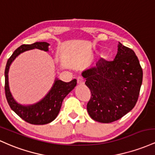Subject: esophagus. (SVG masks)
Segmentation results:
<instances>
[{"instance_id": "obj_1", "label": "esophagus", "mask_w": 155, "mask_h": 155, "mask_svg": "<svg viewBox=\"0 0 155 155\" xmlns=\"http://www.w3.org/2000/svg\"><path fill=\"white\" fill-rule=\"evenodd\" d=\"M77 83H78V85H83V83H84V81H83L82 78L78 77V79H77Z\"/></svg>"}]
</instances>
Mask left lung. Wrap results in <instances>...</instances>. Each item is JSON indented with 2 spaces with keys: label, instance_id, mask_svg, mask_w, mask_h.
Returning a JSON list of instances; mask_svg holds the SVG:
<instances>
[{
  "label": "left lung",
  "instance_id": "obj_1",
  "mask_svg": "<svg viewBox=\"0 0 155 155\" xmlns=\"http://www.w3.org/2000/svg\"><path fill=\"white\" fill-rule=\"evenodd\" d=\"M91 91L87 110L101 123L119 120L135 107L143 81V70L135 52L121 43L114 61L100 59L82 73Z\"/></svg>",
  "mask_w": 155,
  "mask_h": 155
}]
</instances>
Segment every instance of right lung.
I'll return each instance as SVG.
<instances>
[{
  "instance_id": "obj_1",
  "label": "right lung",
  "mask_w": 155,
  "mask_h": 155,
  "mask_svg": "<svg viewBox=\"0 0 155 155\" xmlns=\"http://www.w3.org/2000/svg\"><path fill=\"white\" fill-rule=\"evenodd\" d=\"M49 44L45 41L42 42H35L31 45H22L15 50L13 54L8 59L5 69V94L8 105L12 110L25 121L31 124H46L51 122L58 116L62 102L66 96L77 85L76 79L72 80L70 82L66 83L60 80H55L54 85L52 87L49 93L38 103L33 105L23 106L18 104L12 97L8 88V72L12 62L20 53L28 50L34 48L45 51H48Z\"/></svg>"
}]
</instances>
